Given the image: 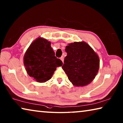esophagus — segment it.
Instances as JSON below:
<instances>
[{"label": "esophagus", "mask_w": 123, "mask_h": 123, "mask_svg": "<svg viewBox=\"0 0 123 123\" xmlns=\"http://www.w3.org/2000/svg\"><path fill=\"white\" fill-rule=\"evenodd\" d=\"M60 59H61V60L62 61V62H63V60H64L63 57V56H61V57H60Z\"/></svg>", "instance_id": "obj_1"}]
</instances>
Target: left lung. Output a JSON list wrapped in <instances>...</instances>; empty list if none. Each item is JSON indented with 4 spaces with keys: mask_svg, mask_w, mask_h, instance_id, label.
<instances>
[{
    "mask_svg": "<svg viewBox=\"0 0 123 123\" xmlns=\"http://www.w3.org/2000/svg\"><path fill=\"white\" fill-rule=\"evenodd\" d=\"M67 53L62 69L75 86H85L92 81L99 68V56L85 42L69 43L66 47Z\"/></svg>",
    "mask_w": 123,
    "mask_h": 123,
    "instance_id": "1",
    "label": "left lung"
}]
</instances>
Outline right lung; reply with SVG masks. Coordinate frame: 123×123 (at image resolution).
I'll list each match as a JSON object with an SVG mask.
<instances>
[{"label": "right lung", "mask_w": 123, "mask_h": 123, "mask_svg": "<svg viewBox=\"0 0 123 123\" xmlns=\"http://www.w3.org/2000/svg\"><path fill=\"white\" fill-rule=\"evenodd\" d=\"M61 60L55 56L51 43L38 37L30 44L24 56V64L27 73L38 82H45L51 78Z\"/></svg>", "instance_id": "obj_1"}]
</instances>
